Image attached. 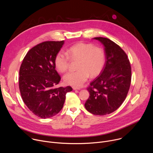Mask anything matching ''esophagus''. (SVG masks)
<instances>
[{
    "mask_svg": "<svg viewBox=\"0 0 153 153\" xmlns=\"http://www.w3.org/2000/svg\"><path fill=\"white\" fill-rule=\"evenodd\" d=\"M73 89L74 90H80V88H77V87H74V86L73 87Z\"/></svg>",
    "mask_w": 153,
    "mask_h": 153,
    "instance_id": "1",
    "label": "esophagus"
}]
</instances>
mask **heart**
<instances>
[{
  "label": "heart",
  "mask_w": 153,
  "mask_h": 153,
  "mask_svg": "<svg viewBox=\"0 0 153 153\" xmlns=\"http://www.w3.org/2000/svg\"><path fill=\"white\" fill-rule=\"evenodd\" d=\"M58 53L54 59L57 70L63 73L68 69L70 59L78 60L76 71H69L63 76L65 83L73 86H80L88 79L97 76L102 71L105 56L103 50L93 44L78 43L71 46L66 51Z\"/></svg>",
  "instance_id": "obj_1"
}]
</instances>
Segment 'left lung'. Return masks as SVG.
<instances>
[{"label":"left lung","mask_w":153,"mask_h":153,"mask_svg":"<svg viewBox=\"0 0 153 153\" xmlns=\"http://www.w3.org/2000/svg\"><path fill=\"white\" fill-rule=\"evenodd\" d=\"M104 46L106 61L100 76L90 83L86 110L103 116L115 111L125 100L129 89L131 68L127 55L116 43L105 37H94Z\"/></svg>","instance_id":"8db88e82"}]
</instances>
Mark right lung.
<instances>
[{
    "label": "right lung",
    "mask_w": 153,
    "mask_h": 153,
    "mask_svg": "<svg viewBox=\"0 0 153 153\" xmlns=\"http://www.w3.org/2000/svg\"><path fill=\"white\" fill-rule=\"evenodd\" d=\"M64 44L62 41H47L32 48L26 54L19 70V84L22 98L36 116L47 119L62 110L70 86L55 88L60 77L54 59Z\"/></svg>",
    "instance_id": "obj_1"
}]
</instances>
